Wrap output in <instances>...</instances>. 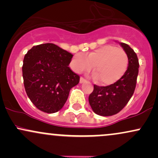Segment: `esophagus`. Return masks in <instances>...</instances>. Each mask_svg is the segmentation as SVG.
Masks as SVG:
<instances>
[{
	"mask_svg": "<svg viewBox=\"0 0 158 158\" xmlns=\"http://www.w3.org/2000/svg\"><path fill=\"white\" fill-rule=\"evenodd\" d=\"M85 81H86V79H84V78H83V77H81L80 78V80H79V82H80L81 84V83L85 82Z\"/></svg>",
	"mask_w": 158,
	"mask_h": 158,
	"instance_id": "obj_1",
	"label": "esophagus"
}]
</instances>
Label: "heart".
I'll list each match as a JSON object with an SVG mask.
<instances>
[{"mask_svg": "<svg viewBox=\"0 0 158 158\" xmlns=\"http://www.w3.org/2000/svg\"><path fill=\"white\" fill-rule=\"evenodd\" d=\"M97 82L102 85L114 84L126 73L128 58L122 49L106 44L96 49L85 56L77 53L73 56L70 66L78 73L89 71L93 68Z\"/></svg>", "mask_w": 158, "mask_h": 158, "instance_id": "1", "label": "heart"}]
</instances>
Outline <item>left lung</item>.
<instances>
[{
  "label": "left lung",
  "mask_w": 158,
  "mask_h": 158,
  "mask_svg": "<svg viewBox=\"0 0 158 158\" xmlns=\"http://www.w3.org/2000/svg\"><path fill=\"white\" fill-rule=\"evenodd\" d=\"M128 58V67L119 80L108 86L94 85L88 97L90 106L95 114L108 117L119 113L126 106L135 92L138 75L139 61L137 54L129 45L119 43Z\"/></svg>",
  "instance_id": "left-lung-1"
}]
</instances>
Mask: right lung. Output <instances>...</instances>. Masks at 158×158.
Returning a JSON list of instances; mask_svg holds the SVG:
<instances>
[{
  "label": "right lung",
  "instance_id": "obj_1",
  "mask_svg": "<svg viewBox=\"0 0 158 158\" xmlns=\"http://www.w3.org/2000/svg\"><path fill=\"white\" fill-rule=\"evenodd\" d=\"M73 55L52 43L32 48L25 55L22 73L26 93L38 109L52 114L62 108L79 76L68 65Z\"/></svg>",
  "mask_w": 158,
  "mask_h": 158
}]
</instances>
